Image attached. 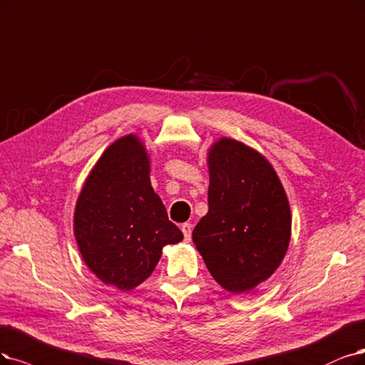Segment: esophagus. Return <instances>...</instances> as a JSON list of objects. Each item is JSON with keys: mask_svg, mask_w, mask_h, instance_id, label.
Instances as JSON below:
<instances>
[{"mask_svg": "<svg viewBox=\"0 0 365 365\" xmlns=\"http://www.w3.org/2000/svg\"><path fill=\"white\" fill-rule=\"evenodd\" d=\"M180 228H182V233H183V236H185V240L190 242V240H191V233H192V225L185 222V224H182Z\"/></svg>", "mask_w": 365, "mask_h": 365, "instance_id": "esophagus-1", "label": "esophagus"}]
</instances>
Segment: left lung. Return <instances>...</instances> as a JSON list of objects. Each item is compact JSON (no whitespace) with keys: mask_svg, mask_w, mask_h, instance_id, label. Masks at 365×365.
Listing matches in <instances>:
<instances>
[{"mask_svg":"<svg viewBox=\"0 0 365 365\" xmlns=\"http://www.w3.org/2000/svg\"><path fill=\"white\" fill-rule=\"evenodd\" d=\"M207 167L209 212L194 228V244L222 289L247 293L284 259L292 235L289 200L271 162L244 143L215 141Z\"/></svg>","mask_w":365,"mask_h":365,"instance_id":"obj_1","label":"left lung"}]
</instances>
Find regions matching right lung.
I'll return each instance as SVG.
<instances>
[{
  "label": "right lung",
  "mask_w": 365,
  "mask_h": 365,
  "mask_svg": "<svg viewBox=\"0 0 365 365\" xmlns=\"http://www.w3.org/2000/svg\"><path fill=\"white\" fill-rule=\"evenodd\" d=\"M73 233L90 271L123 292L152 275L162 248L183 239L152 187L150 158L137 135L114 141L90 171Z\"/></svg>",
  "instance_id": "add662e5"
}]
</instances>
